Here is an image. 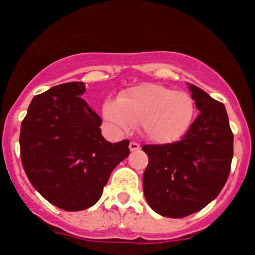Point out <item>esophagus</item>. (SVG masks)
Segmentation results:
<instances>
[{
  "instance_id": "1",
  "label": "esophagus",
  "mask_w": 255,
  "mask_h": 255,
  "mask_svg": "<svg viewBox=\"0 0 255 255\" xmlns=\"http://www.w3.org/2000/svg\"><path fill=\"white\" fill-rule=\"evenodd\" d=\"M141 148V146H139L137 142H130L129 143V149L130 151H138V149Z\"/></svg>"
}]
</instances>
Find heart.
Segmentation results:
<instances>
[{"label": "heart", "mask_w": 255, "mask_h": 255, "mask_svg": "<svg viewBox=\"0 0 255 255\" xmlns=\"http://www.w3.org/2000/svg\"><path fill=\"white\" fill-rule=\"evenodd\" d=\"M103 116L116 129H129L139 125L151 141L168 143L177 141L189 130L195 116L191 95L154 83H144L108 99Z\"/></svg>", "instance_id": "heart-1"}]
</instances>
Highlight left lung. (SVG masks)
I'll return each instance as SVG.
<instances>
[{"mask_svg": "<svg viewBox=\"0 0 255 255\" xmlns=\"http://www.w3.org/2000/svg\"><path fill=\"white\" fill-rule=\"evenodd\" d=\"M200 114L180 141L144 144L148 156L143 194L162 216L185 218L205 208L224 187L233 160L234 135L224 104L190 84Z\"/></svg>", "mask_w": 255, "mask_h": 255, "instance_id": "left-lung-1", "label": "left lung"}]
</instances>
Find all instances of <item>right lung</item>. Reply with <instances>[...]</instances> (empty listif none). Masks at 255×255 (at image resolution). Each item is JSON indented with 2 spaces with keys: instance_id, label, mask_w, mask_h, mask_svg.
<instances>
[{
  "instance_id": "obj_1",
  "label": "right lung",
  "mask_w": 255,
  "mask_h": 255,
  "mask_svg": "<svg viewBox=\"0 0 255 255\" xmlns=\"http://www.w3.org/2000/svg\"><path fill=\"white\" fill-rule=\"evenodd\" d=\"M82 82L35 95L20 132L22 167L31 185L66 211L94 205L112 171L129 154L128 139L106 141L102 120L80 97Z\"/></svg>"
}]
</instances>
